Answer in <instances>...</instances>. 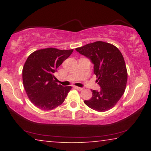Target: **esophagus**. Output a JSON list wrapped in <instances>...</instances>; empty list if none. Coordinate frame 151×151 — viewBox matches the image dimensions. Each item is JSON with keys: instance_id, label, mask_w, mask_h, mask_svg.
<instances>
[{"instance_id": "obj_1", "label": "esophagus", "mask_w": 151, "mask_h": 151, "mask_svg": "<svg viewBox=\"0 0 151 151\" xmlns=\"http://www.w3.org/2000/svg\"><path fill=\"white\" fill-rule=\"evenodd\" d=\"M74 88H75L76 89L78 90V91H82V89H83V88H82V87H79V86H74Z\"/></svg>"}]
</instances>
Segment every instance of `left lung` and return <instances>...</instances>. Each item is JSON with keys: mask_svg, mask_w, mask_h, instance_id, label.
<instances>
[{"mask_svg": "<svg viewBox=\"0 0 151 151\" xmlns=\"http://www.w3.org/2000/svg\"><path fill=\"white\" fill-rule=\"evenodd\" d=\"M76 50L93 64L96 81L100 86V91L91 90V98L84 102L99 112L112 109L124 93L127 82V67L120 51L102 41L89 43Z\"/></svg>", "mask_w": 151, "mask_h": 151, "instance_id": "1", "label": "left lung"}]
</instances>
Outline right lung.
<instances>
[{
    "instance_id": "add662e5",
    "label": "right lung",
    "mask_w": 151,
    "mask_h": 151,
    "mask_svg": "<svg viewBox=\"0 0 151 151\" xmlns=\"http://www.w3.org/2000/svg\"><path fill=\"white\" fill-rule=\"evenodd\" d=\"M73 51L42 49L33 52L27 59L22 82L29 99L38 109L52 110L65 101L71 86L58 84L54 73Z\"/></svg>"
}]
</instances>
